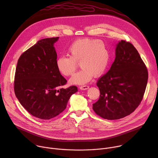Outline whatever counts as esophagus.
Instances as JSON below:
<instances>
[{"instance_id":"1","label":"esophagus","mask_w":158,"mask_h":158,"mask_svg":"<svg viewBox=\"0 0 158 158\" xmlns=\"http://www.w3.org/2000/svg\"><path fill=\"white\" fill-rule=\"evenodd\" d=\"M89 85H82V86H80L79 87V88H80V89H81V90H86V89H89Z\"/></svg>"}]
</instances>
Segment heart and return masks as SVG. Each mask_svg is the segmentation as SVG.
<instances>
[{
	"label": "heart",
	"instance_id": "heart-1",
	"mask_svg": "<svg viewBox=\"0 0 158 158\" xmlns=\"http://www.w3.org/2000/svg\"><path fill=\"white\" fill-rule=\"evenodd\" d=\"M69 57H59L56 61V69L62 76H72L77 68V62L81 70L71 79L73 84H84L94 77H99L106 71L110 52L101 40L94 39H80L74 41L68 49Z\"/></svg>",
	"mask_w": 158,
	"mask_h": 158
}]
</instances>
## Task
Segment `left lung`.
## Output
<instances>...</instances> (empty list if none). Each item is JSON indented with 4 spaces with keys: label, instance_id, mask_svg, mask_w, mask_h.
<instances>
[{
    "label": "left lung",
    "instance_id": "8db88e82",
    "mask_svg": "<svg viewBox=\"0 0 158 158\" xmlns=\"http://www.w3.org/2000/svg\"><path fill=\"white\" fill-rule=\"evenodd\" d=\"M148 79V69L136 49L131 43L121 40L110 69L98 81L100 97L93 104V110L108 120L129 115L140 104Z\"/></svg>",
    "mask_w": 158,
    "mask_h": 158
}]
</instances>
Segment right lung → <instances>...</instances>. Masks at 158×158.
Returning <instances> with one entry per match:
<instances>
[{
    "label": "right lung",
    "mask_w": 158,
    "mask_h": 158,
    "mask_svg": "<svg viewBox=\"0 0 158 158\" xmlns=\"http://www.w3.org/2000/svg\"><path fill=\"white\" fill-rule=\"evenodd\" d=\"M58 39L39 40L20 56L15 69L14 87L17 98L31 114L41 119H50L61 113L77 91L75 85L62 87L67 81L56 66L54 44Z\"/></svg>",
    "instance_id": "add662e5"
}]
</instances>
